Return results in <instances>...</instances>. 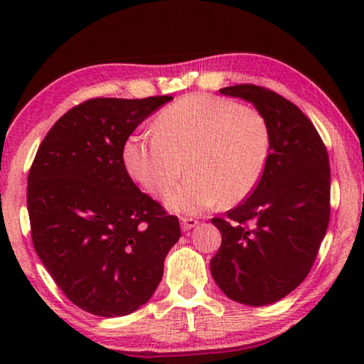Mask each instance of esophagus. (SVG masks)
Masks as SVG:
<instances>
[{
  "instance_id": "obj_1",
  "label": "esophagus",
  "mask_w": 364,
  "mask_h": 364,
  "mask_svg": "<svg viewBox=\"0 0 364 364\" xmlns=\"http://www.w3.org/2000/svg\"><path fill=\"white\" fill-rule=\"evenodd\" d=\"M181 223H182V230L183 232H188L191 230V228H193L198 223V220L197 218H193V217H182L181 218Z\"/></svg>"
}]
</instances>
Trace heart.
Returning <instances> with one entry per match:
<instances>
[{
    "instance_id": "b5f03b06",
    "label": "heart",
    "mask_w": 364,
    "mask_h": 364,
    "mask_svg": "<svg viewBox=\"0 0 364 364\" xmlns=\"http://www.w3.org/2000/svg\"><path fill=\"white\" fill-rule=\"evenodd\" d=\"M270 157V127L257 107L212 94H188L164 107L152 137L131 136L124 166L149 193L164 197L183 172L188 177L167 197L176 212L200 213L240 202L255 191Z\"/></svg>"
}]
</instances>
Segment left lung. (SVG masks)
<instances>
[{
    "label": "left lung",
    "instance_id": "left-lung-1",
    "mask_svg": "<svg viewBox=\"0 0 364 364\" xmlns=\"http://www.w3.org/2000/svg\"><path fill=\"white\" fill-rule=\"evenodd\" d=\"M222 94L250 101L270 127L265 172L240 205L212 218L222 245L210 260L228 298L263 306L282 300L310 273L330 223V162L301 109L272 89L237 84Z\"/></svg>",
    "mask_w": 364,
    "mask_h": 364
}]
</instances>
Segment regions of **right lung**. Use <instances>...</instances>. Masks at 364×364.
Instances as JSON below:
<instances>
[{
	"mask_svg": "<svg viewBox=\"0 0 364 364\" xmlns=\"http://www.w3.org/2000/svg\"><path fill=\"white\" fill-rule=\"evenodd\" d=\"M172 96L87 99L59 117L28 173L34 250L81 310L124 316L154 295L181 238L168 215L129 176L122 147Z\"/></svg>",
	"mask_w": 364,
	"mask_h": 364,
	"instance_id": "obj_1",
	"label": "right lung"
}]
</instances>
